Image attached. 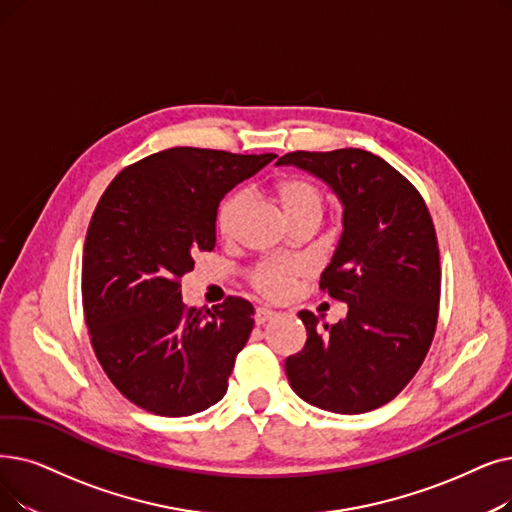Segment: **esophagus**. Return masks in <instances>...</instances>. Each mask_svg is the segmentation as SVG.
I'll return each mask as SVG.
<instances>
[{
    "label": "esophagus",
    "mask_w": 512,
    "mask_h": 512,
    "mask_svg": "<svg viewBox=\"0 0 512 512\" xmlns=\"http://www.w3.org/2000/svg\"><path fill=\"white\" fill-rule=\"evenodd\" d=\"M276 316V311L268 309V307H257L255 309V322L257 324H265L268 320H272Z\"/></svg>",
    "instance_id": "34e87169"
}]
</instances>
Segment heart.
<instances>
[{
  "instance_id": "b5f03b06",
  "label": "heart",
  "mask_w": 512,
  "mask_h": 512,
  "mask_svg": "<svg viewBox=\"0 0 512 512\" xmlns=\"http://www.w3.org/2000/svg\"><path fill=\"white\" fill-rule=\"evenodd\" d=\"M276 201L280 203L288 224L295 226L301 221H314L318 224L324 207H326V194L314 182L305 180V177H286L280 180L274 188ZM249 194L244 190L230 192L224 201L219 203L215 226L219 236L224 240H232L240 226V219L247 211ZM305 274V265L301 261L288 259V261H263L249 272V284L253 291H257L265 299H284L291 293L293 284Z\"/></svg>"
}]
</instances>
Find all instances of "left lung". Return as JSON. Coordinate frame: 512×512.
<instances>
[{"label":"left lung","mask_w":512,"mask_h":512,"mask_svg":"<svg viewBox=\"0 0 512 512\" xmlns=\"http://www.w3.org/2000/svg\"><path fill=\"white\" fill-rule=\"evenodd\" d=\"M278 165L322 177L345 205L320 291L345 301L347 318L322 332L316 314L299 311L307 341L284 362L288 383L328 412L381 408L412 381L435 337L441 265L431 213L412 182L362 148L295 150Z\"/></svg>","instance_id":"left-lung-1"}]
</instances>
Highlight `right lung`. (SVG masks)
<instances>
[{
    "label": "right lung",
    "instance_id": "1",
    "mask_svg": "<svg viewBox=\"0 0 512 512\" xmlns=\"http://www.w3.org/2000/svg\"><path fill=\"white\" fill-rule=\"evenodd\" d=\"M274 157L177 146L125 167L100 196L83 247V316L131 404L175 418L226 395L255 309L242 297L188 307L182 276L213 251L221 198Z\"/></svg>",
    "mask_w": 512,
    "mask_h": 512
}]
</instances>
